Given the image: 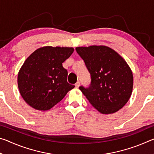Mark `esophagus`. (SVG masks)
I'll return each mask as SVG.
<instances>
[{
  "instance_id": "34e87169",
  "label": "esophagus",
  "mask_w": 154,
  "mask_h": 154,
  "mask_svg": "<svg viewBox=\"0 0 154 154\" xmlns=\"http://www.w3.org/2000/svg\"><path fill=\"white\" fill-rule=\"evenodd\" d=\"M75 87H76V88H78L80 85V82H77L76 83H75Z\"/></svg>"
}]
</instances>
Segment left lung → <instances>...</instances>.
I'll use <instances>...</instances> for the list:
<instances>
[{
    "instance_id": "8db88e82",
    "label": "left lung",
    "mask_w": 154,
    "mask_h": 154,
    "mask_svg": "<svg viewBox=\"0 0 154 154\" xmlns=\"http://www.w3.org/2000/svg\"><path fill=\"white\" fill-rule=\"evenodd\" d=\"M91 77L88 88L80 90L94 107L103 114L116 113L128 101L133 75L126 62L106 46L76 48Z\"/></svg>"
}]
</instances>
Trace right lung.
Segmentation results:
<instances>
[{
  "mask_svg": "<svg viewBox=\"0 0 154 154\" xmlns=\"http://www.w3.org/2000/svg\"><path fill=\"white\" fill-rule=\"evenodd\" d=\"M73 51L72 48L46 46L26 60L17 76L20 94L26 103L36 110H49L74 88L67 82V70L62 66Z\"/></svg>",
  "mask_w": 154,
  "mask_h": 154,
  "instance_id": "1",
  "label": "right lung"
}]
</instances>
